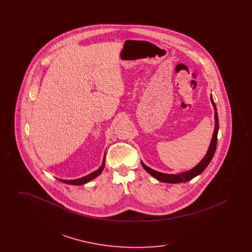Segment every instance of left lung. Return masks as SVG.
<instances>
[{"mask_svg": "<svg viewBox=\"0 0 252 252\" xmlns=\"http://www.w3.org/2000/svg\"><path fill=\"white\" fill-rule=\"evenodd\" d=\"M211 102L213 104V107L215 109V130L214 134L212 137V141L211 144L209 145L208 151L206 153V155L204 156L203 158L194 166V167L185 171V172H181V173H177V174H165V173H160L158 172L156 170H153L152 168L148 167L144 164L143 161L142 165L144 168V170L150 174L154 179L160 181V182H165V183H182V182H187L189 180H192L193 178H195L196 176L200 175L206 167L209 165V163L211 162L213 157L215 155L216 152V144H217V134H218V129H219V124H218V115H217V109H216V104L214 102L213 96L211 94Z\"/></svg>", "mask_w": 252, "mask_h": 252, "instance_id": "left-lung-1", "label": "left lung"}]
</instances>
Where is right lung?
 <instances>
[{
  "label": "right lung",
  "mask_w": 252,
  "mask_h": 252,
  "mask_svg": "<svg viewBox=\"0 0 252 252\" xmlns=\"http://www.w3.org/2000/svg\"><path fill=\"white\" fill-rule=\"evenodd\" d=\"M105 158H106V156H104L102 164H101L100 167L98 168L94 172H93V173H91V174H89V175H87V176H85V177H82V178H80V179H76V180H61V179H57V180H60V181L63 182V183L71 184V185H84L86 183H88L89 181L94 180L99 175L102 174V172H103V170H104V168H105V159H106Z\"/></svg>",
  "instance_id": "obj_1"
}]
</instances>
